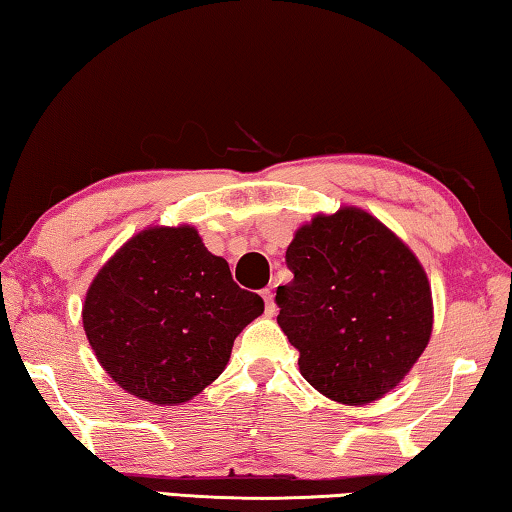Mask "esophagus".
I'll return each instance as SVG.
<instances>
[{
  "mask_svg": "<svg viewBox=\"0 0 512 512\" xmlns=\"http://www.w3.org/2000/svg\"><path fill=\"white\" fill-rule=\"evenodd\" d=\"M262 298H264V309H266V316H273L275 314V300H273V291L271 289H264L262 291Z\"/></svg>",
  "mask_w": 512,
  "mask_h": 512,
  "instance_id": "1",
  "label": "esophagus"
}]
</instances>
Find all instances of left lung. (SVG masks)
<instances>
[{
    "label": "left lung",
    "mask_w": 512,
    "mask_h": 512,
    "mask_svg": "<svg viewBox=\"0 0 512 512\" xmlns=\"http://www.w3.org/2000/svg\"><path fill=\"white\" fill-rule=\"evenodd\" d=\"M277 287V325L302 377L343 404H368L404 379L431 336L427 273L375 216L343 207L302 225Z\"/></svg>",
    "instance_id": "obj_1"
}]
</instances>
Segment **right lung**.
I'll return each mask as SVG.
<instances>
[{
	"label": "right lung",
	"mask_w": 512,
	"mask_h": 512,
	"mask_svg": "<svg viewBox=\"0 0 512 512\" xmlns=\"http://www.w3.org/2000/svg\"><path fill=\"white\" fill-rule=\"evenodd\" d=\"M264 300L232 280L189 225L151 228L121 246L90 284L83 327L117 384L153 404L210 386Z\"/></svg>",
	"instance_id": "right-lung-1"
}]
</instances>
